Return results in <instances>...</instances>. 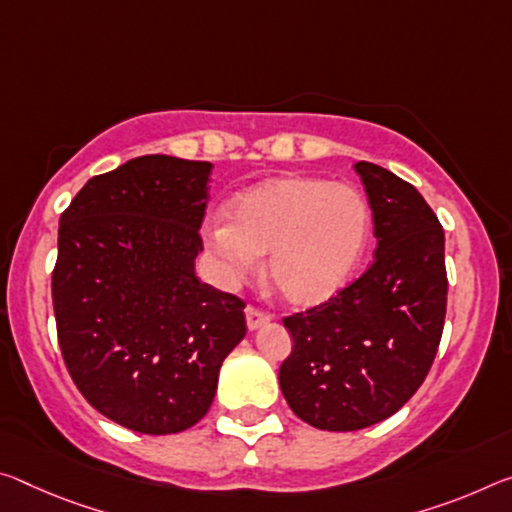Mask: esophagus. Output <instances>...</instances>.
Listing matches in <instances>:
<instances>
[{"label":"esophagus","mask_w":512,"mask_h":512,"mask_svg":"<svg viewBox=\"0 0 512 512\" xmlns=\"http://www.w3.org/2000/svg\"><path fill=\"white\" fill-rule=\"evenodd\" d=\"M269 321H271V316L266 314V312L257 310V307H253V305L246 307V326H248L250 332L266 326V323H269Z\"/></svg>","instance_id":"1"}]
</instances>
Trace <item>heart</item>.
<instances>
[{"instance_id": "heart-1", "label": "heart", "mask_w": 512, "mask_h": 512, "mask_svg": "<svg viewBox=\"0 0 512 512\" xmlns=\"http://www.w3.org/2000/svg\"><path fill=\"white\" fill-rule=\"evenodd\" d=\"M371 243V207L351 184L275 175L241 191L207 230L225 282L239 285L266 257V280L287 305L312 310L351 285Z\"/></svg>"}]
</instances>
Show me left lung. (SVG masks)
<instances>
[{
	"instance_id": "obj_1",
	"label": "left lung",
	"mask_w": 512,
	"mask_h": 512,
	"mask_svg": "<svg viewBox=\"0 0 512 512\" xmlns=\"http://www.w3.org/2000/svg\"><path fill=\"white\" fill-rule=\"evenodd\" d=\"M376 253L337 298L285 319L280 367L289 408L321 431H360L401 410L435 360L446 314L444 230L415 186L369 161Z\"/></svg>"
}]
</instances>
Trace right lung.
<instances>
[{
    "label": "right lung",
    "instance_id": "right-lung-1",
    "mask_svg": "<svg viewBox=\"0 0 512 512\" xmlns=\"http://www.w3.org/2000/svg\"><path fill=\"white\" fill-rule=\"evenodd\" d=\"M209 161L129 159L91 177L59 223L52 300L72 380L129 431L191 428L243 337V300L200 282Z\"/></svg>",
    "mask_w": 512,
    "mask_h": 512
}]
</instances>
